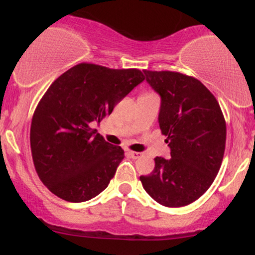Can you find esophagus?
<instances>
[{
    "label": "esophagus",
    "instance_id": "esophagus-1",
    "mask_svg": "<svg viewBox=\"0 0 255 255\" xmlns=\"http://www.w3.org/2000/svg\"><path fill=\"white\" fill-rule=\"evenodd\" d=\"M127 154L129 156L130 158H133V159H139V158L142 157V153L141 152H134V151H128Z\"/></svg>",
    "mask_w": 255,
    "mask_h": 255
}]
</instances>
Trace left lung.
<instances>
[{"label":"left lung","mask_w":255,"mask_h":255,"mask_svg":"<svg viewBox=\"0 0 255 255\" xmlns=\"http://www.w3.org/2000/svg\"><path fill=\"white\" fill-rule=\"evenodd\" d=\"M144 73L162 98L158 121L171 158H154L153 171L140 181L163 206H186L210 188L222 165L227 139L223 113L198 79L170 71Z\"/></svg>","instance_id":"8db88e82"}]
</instances>
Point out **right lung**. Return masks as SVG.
<instances>
[{
    "label": "right lung",
    "instance_id": "1",
    "mask_svg": "<svg viewBox=\"0 0 255 255\" xmlns=\"http://www.w3.org/2000/svg\"><path fill=\"white\" fill-rule=\"evenodd\" d=\"M145 80L136 68L79 63L50 85L32 116V159L40 181L56 197L83 203L103 192L125 157L92 125Z\"/></svg>",
    "mask_w": 255,
    "mask_h": 255
}]
</instances>
